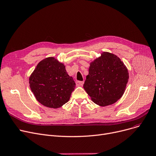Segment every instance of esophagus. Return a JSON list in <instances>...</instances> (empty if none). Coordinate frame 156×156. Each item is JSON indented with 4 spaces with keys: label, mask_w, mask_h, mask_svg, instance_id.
Wrapping results in <instances>:
<instances>
[{
    "label": "esophagus",
    "mask_w": 156,
    "mask_h": 156,
    "mask_svg": "<svg viewBox=\"0 0 156 156\" xmlns=\"http://www.w3.org/2000/svg\"><path fill=\"white\" fill-rule=\"evenodd\" d=\"M84 84V81H76V85L77 86H82Z\"/></svg>",
    "instance_id": "34e87169"
}]
</instances>
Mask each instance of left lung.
Masks as SVG:
<instances>
[{"label":"left lung","instance_id":"left-lung-1","mask_svg":"<svg viewBox=\"0 0 156 156\" xmlns=\"http://www.w3.org/2000/svg\"><path fill=\"white\" fill-rule=\"evenodd\" d=\"M129 78L123 62L112 53L103 52L90 63L83 87L94 103L106 106L121 98Z\"/></svg>","mask_w":156,"mask_h":156}]
</instances>
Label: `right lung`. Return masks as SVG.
<instances>
[{
    "label": "right lung",
    "mask_w": 156,
    "mask_h": 156,
    "mask_svg": "<svg viewBox=\"0 0 156 156\" xmlns=\"http://www.w3.org/2000/svg\"><path fill=\"white\" fill-rule=\"evenodd\" d=\"M30 86L43 105L58 108L69 101L76 83L66 67L53 57L41 60L30 77Z\"/></svg>",
    "instance_id": "1"
}]
</instances>
